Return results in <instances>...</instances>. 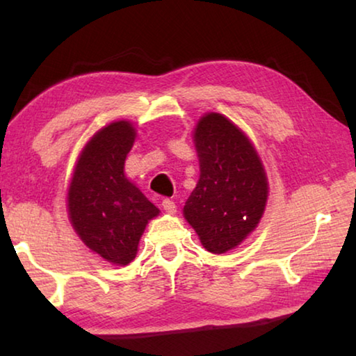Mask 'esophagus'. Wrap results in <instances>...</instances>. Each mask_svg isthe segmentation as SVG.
I'll return each mask as SVG.
<instances>
[{"mask_svg": "<svg viewBox=\"0 0 356 356\" xmlns=\"http://www.w3.org/2000/svg\"><path fill=\"white\" fill-rule=\"evenodd\" d=\"M161 207H163L166 213H170V215L176 213V204H174V201H171V200H163V202H161Z\"/></svg>", "mask_w": 356, "mask_h": 356, "instance_id": "34e87169", "label": "esophagus"}]
</instances>
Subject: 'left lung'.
Returning <instances> with one entry per match:
<instances>
[{
	"mask_svg": "<svg viewBox=\"0 0 356 356\" xmlns=\"http://www.w3.org/2000/svg\"><path fill=\"white\" fill-rule=\"evenodd\" d=\"M193 141L201 174L184 215L204 248L222 254L257 227L267 204V176L248 136L220 113L200 119Z\"/></svg>",
	"mask_w": 356,
	"mask_h": 356,
	"instance_id": "left-lung-1",
	"label": "left lung"
}]
</instances>
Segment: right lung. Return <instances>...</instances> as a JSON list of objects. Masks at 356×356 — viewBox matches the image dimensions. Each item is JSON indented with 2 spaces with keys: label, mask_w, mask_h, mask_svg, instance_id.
I'll use <instances>...</instances> for the list:
<instances>
[{
  "label": "right lung",
  "mask_w": 356,
  "mask_h": 356,
  "mask_svg": "<svg viewBox=\"0 0 356 356\" xmlns=\"http://www.w3.org/2000/svg\"><path fill=\"white\" fill-rule=\"evenodd\" d=\"M135 138L129 120L99 130L78 156L67 193L69 218L78 237L116 265L134 261L146 225L160 213L124 174Z\"/></svg>",
  "instance_id": "right-lung-1"
}]
</instances>
